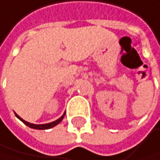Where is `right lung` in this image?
<instances>
[{
  "mask_svg": "<svg viewBox=\"0 0 160 160\" xmlns=\"http://www.w3.org/2000/svg\"><path fill=\"white\" fill-rule=\"evenodd\" d=\"M16 115V117L17 118H19L20 120L24 123V124H26L28 127H30V128H33V129H38V130H46V129H50V128H52V127H54L56 125H58L61 120L63 119V117H64V114L61 116L60 118H58V120H56V121H53V122H51V123H48V124H41V125H37V124H32V123H29V122H27V121H25V120H23L22 118H20L19 116H18L17 114H15Z\"/></svg>",
  "mask_w": 160,
  "mask_h": 160,
  "instance_id": "add662e5",
  "label": "right lung"
}]
</instances>
